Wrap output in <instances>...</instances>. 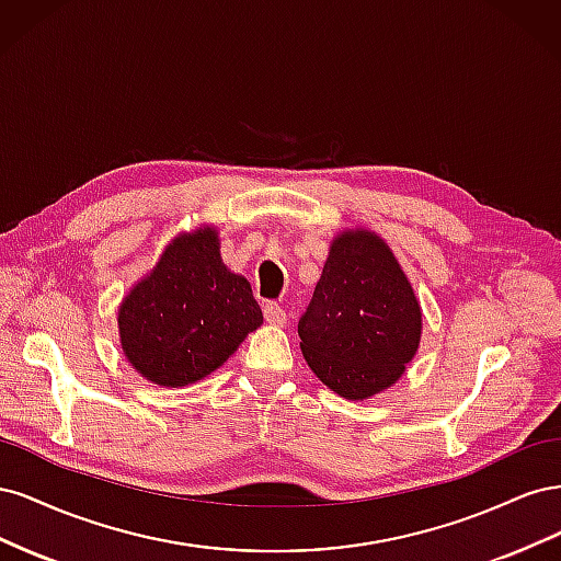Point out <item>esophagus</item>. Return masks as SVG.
<instances>
[{"label":"esophagus","mask_w":561,"mask_h":561,"mask_svg":"<svg viewBox=\"0 0 561 561\" xmlns=\"http://www.w3.org/2000/svg\"><path fill=\"white\" fill-rule=\"evenodd\" d=\"M264 318H266V322H271V325H285V320H287L283 307H278L276 301L264 304Z\"/></svg>","instance_id":"34e87169"}]
</instances>
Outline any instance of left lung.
<instances>
[{"label":"left lung","instance_id":"left-lung-1","mask_svg":"<svg viewBox=\"0 0 561 561\" xmlns=\"http://www.w3.org/2000/svg\"><path fill=\"white\" fill-rule=\"evenodd\" d=\"M297 330L316 377L346 400H365L396 383L414 358L421 309L379 236L346 231L332 243Z\"/></svg>","mask_w":561,"mask_h":561}]
</instances>
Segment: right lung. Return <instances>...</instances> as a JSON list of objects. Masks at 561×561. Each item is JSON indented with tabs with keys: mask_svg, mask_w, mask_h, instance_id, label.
Returning a JSON list of instances; mask_svg holds the SVG:
<instances>
[{
	"mask_svg": "<svg viewBox=\"0 0 561 561\" xmlns=\"http://www.w3.org/2000/svg\"><path fill=\"white\" fill-rule=\"evenodd\" d=\"M260 325V304L222 264L215 229L178 236L118 309L128 363L171 388L210 375Z\"/></svg>",
	"mask_w": 561,
	"mask_h": 561,
	"instance_id": "add662e5",
	"label": "right lung"
}]
</instances>
